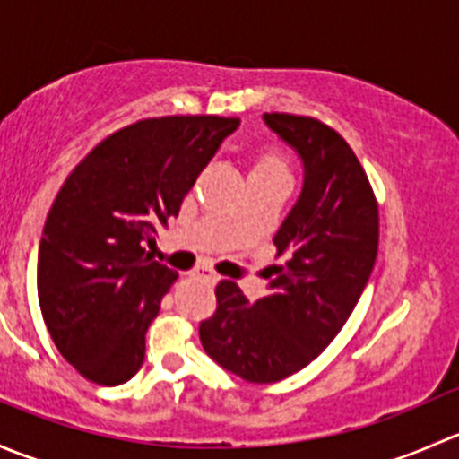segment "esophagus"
Returning a JSON list of instances; mask_svg holds the SVG:
<instances>
[{"instance_id":"34e87169","label":"esophagus","mask_w":459,"mask_h":459,"mask_svg":"<svg viewBox=\"0 0 459 459\" xmlns=\"http://www.w3.org/2000/svg\"><path fill=\"white\" fill-rule=\"evenodd\" d=\"M193 277H197V280L206 281V284H211V286L220 281V275H217L211 266H197L195 271H193Z\"/></svg>"}]
</instances>
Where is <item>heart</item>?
Here are the masks:
<instances>
[{
  "label": "heart",
  "mask_w": 459,
  "mask_h": 459,
  "mask_svg": "<svg viewBox=\"0 0 459 459\" xmlns=\"http://www.w3.org/2000/svg\"><path fill=\"white\" fill-rule=\"evenodd\" d=\"M255 169L277 170V173H289V170H286V160L281 157L280 151H275V148H268V151L259 152V157L255 161Z\"/></svg>",
  "instance_id": "b5f03b06"
}]
</instances>
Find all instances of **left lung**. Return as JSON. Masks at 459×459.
I'll list each match as a JSON object with an SVG mask.
<instances>
[{
  "mask_svg": "<svg viewBox=\"0 0 459 459\" xmlns=\"http://www.w3.org/2000/svg\"><path fill=\"white\" fill-rule=\"evenodd\" d=\"M264 119L304 161L302 195L273 238L286 262L273 266L268 295L257 302L221 280L215 313L200 324L204 351L255 384L302 371L331 344L371 277L379 244L377 200L344 137L307 115Z\"/></svg>",
  "mask_w": 459,
  "mask_h": 459,
  "instance_id": "8db88e82",
  "label": "left lung"
}]
</instances>
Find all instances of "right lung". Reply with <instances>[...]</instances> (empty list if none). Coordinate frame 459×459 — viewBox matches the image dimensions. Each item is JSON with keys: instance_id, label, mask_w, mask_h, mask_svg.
Masks as SVG:
<instances>
[{"instance_id": "obj_1", "label": "right lung", "mask_w": 459, "mask_h": 459, "mask_svg": "<svg viewBox=\"0 0 459 459\" xmlns=\"http://www.w3.org/2000/svg\"><path fill=\"white\" fill-rule=\"evenodd\" d=\"M238 117L166 115L119 128L73 169L39 242L37 295L55 346L100 386L142 368L148 324L178 273L143 244L179 212Z\"/></svg>"}]
</instances>
